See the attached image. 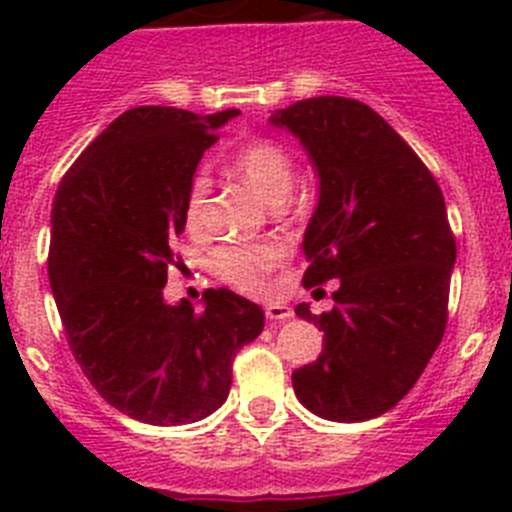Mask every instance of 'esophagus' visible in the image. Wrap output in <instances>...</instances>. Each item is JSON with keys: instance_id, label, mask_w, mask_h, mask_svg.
<instances>
[{"instance_id": "34e87169", "label": "esophagus", "mask_w": 512, "mask_h": 512, "mask_svg": "<svg viewBox=\"0 0 512 512\" xmlns=\"http://www.w3.org/2000/svg\"><path fill=\"white\" fill-rule=\"evenodd\" d=\"M266 318L269 320H289L295 312H292V307L284 305V302H269V305L264 307Z\"/></svg>"}]
</instances>
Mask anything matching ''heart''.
Masks as SVG:
<instances>
[{
    "mask_svg": "<svg viewBox=\"0 0 512 512\" xmlns=\"http://www.w3.org/2000/svg\"><path fill=\"white\" fill-rule=\"evenodd\" d=\"M230 169L269 202H282L295 184V156L274 138H253L243 143L230 158ZM207 192V176H194L184 197V225L189 233H200L205 225ZM284 261L287 248L279 243H230L212 251L210 269L217 279L228 282L238 292L261 295L269 287L271 274Z\"/></svg>",
    "mask_w": 512,
    "mask_h": 512,
    "instance_id": "obj_1",
    "label": "heart"
}]
</instances>
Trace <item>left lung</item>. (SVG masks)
<instances>
[{
    "label": "left lung",
    "mask_w": 512,
    "mask_h": 512,
    "mask_svg": "<svg viewBox=\"0 0 512 512\" xmlns=\"http://www.w3.org/2000/svg\"><path fill=\"white\" fill-rule=\"evenodd\" d=\"M271 122L300 138L320 176L302 284L341 282L330 312L295 307L325 338L318 361L295 369L292 384L320 418L372 420L413 390L446 330L456 241L441 187L359 99H302Z\"/></svg>",
    "instance_id": "obj_1"
}]
</instances>
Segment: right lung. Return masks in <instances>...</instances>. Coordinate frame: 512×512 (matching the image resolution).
<instances>
[{"mask_svg":"<svg viewBox=\"0 0 512 512\" xmlns=\"http://www.w3.org/2000/svg\"><path fill=\"white\" fill-rule=\"evenodd\" d=\"M241 115L133 107L112 120L58 184L48 279L76 364L112 408L182 425L225 402L233 359L264 330V310L230 289L205 307L166 305L184 233V197L217 128Z\"/></svg>","mask_w":512,"mask_h":512,"instance_id":"1","label":"right lung"}]
</instances>
